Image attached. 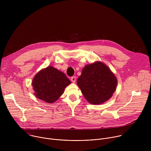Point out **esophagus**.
Segmentation results:
<instances>
[{
	"instance_id": "esophagus-1",
	"label": "esophagus",
	"mask_w": 151,
	"mask_h": 151,
	"mask_svg": "<svg viewBox=\"0 0 151 151\" xmlns=\"http://www.w3.org/2000/svg\"><path fill=\"white\" fill-rule=\"evenodd\" d=\"M71 81H72V82L75 83V82H76V77H75V76H72V77L71 78Z\"/></svg>"
}]
</instances>
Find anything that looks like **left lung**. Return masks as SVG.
I'll list each match as a JSON object with an SVG mask.
<instances>
[{
	"instance_id": "obj_1",
	"label": "left lung",
	"mask_w": 151,
	"mask_h": 151,
	"mask_svg": "<svg viewBox=\"0 0 151 151\" xmlns=\"http://www.w3.org/2000/svg\"><path fill=\"white\" fill-rule=\"evenodd\" d=\"M77 84L90 103L99 104L111 98L116 88L117 79L105 64L96 61L83 68Z\"/></svg>"
}]
</instances>
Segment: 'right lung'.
<instances>
[{
    "label": "right lung",
    "mask_w": 151,
    "mask_h": 151,
    "mask_svg": "<svg viewBox=\"0 0 151 151\" xmlns=\"http://www.w3.org/2000/svg\"><path fill=\"white\" fill-rule=\"evenodd\" d=\"M71 83L64 73L52 66L40 70L32 81L35 96L48 103H52L63 94Z\"/></svg>",
    "instance_id": "right-lung-1"
}]
</instances>
